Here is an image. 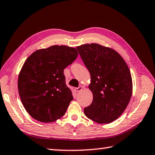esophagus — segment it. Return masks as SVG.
<instances>
[{
    "label": "esophagus",
    "instance_id": "obj_1",
    "mask_svg": "<svg viewBox=\"0 0 155 155\" xmlns=\"http://www.w3.org/2000/svg\"><path fill=\"white\" fill-rule=\"evenodd\" d=\"M83 90V87L82 86H79L78 87H76L75 88V91L76 92H80V91Z\"/></svg>",
    "mask_w": 155,
    "mask_h": 155
}]
</instances>
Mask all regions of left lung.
Returning <instances> with one entry per match:
<instances>
[{"instance_id":"1","label":"left lung","mask_w":155,"mask_h":155,"mask_svg":"<svg viewBox=\"0 0 155 155\" xmlns=\"http://www.w3.org/2000/svg\"><path fill=\"white\" fill-rule=\"evenodd\" d=\"M89 70V89L93 101L84 109L86 116L99 124H108L122 115L133 91L132 77L127 63L111 48L98 44H86L77 47Z\"/></svg>"}]
</instances>
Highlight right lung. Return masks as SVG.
Wrapping results in <instances>:
<instances>
[{
  "label": "right lung",
  "mask_w": 155,
  "mask_h": 155,
  "mask_svg": "<svg viewBox=\"0 0 155 155\" xmlns=\"http://www.w3.org/2000/svg\"><path fill=\"white\" fill-rule=\"evenodd\" d=\"M77 56L74 48L54 45L37 50L26 60L18 88L23 106L34 119L52 122L65 114L73 96L64 70Z\"/></svg>",
  "instance_id": "add662e5"
}]
</instances>
